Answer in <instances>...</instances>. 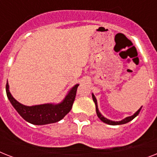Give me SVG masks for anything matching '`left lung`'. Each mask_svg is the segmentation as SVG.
<instances>
[{"label":"left lung","instance_id":"1","mask_svg":"<svg viewBox=\"0 0 157 157\" xmlns=\"http://www.w3.org/2000/svg\"><path fill=\"white\" fill-rule=\"evenodd\" d=\"M92 98H93V100L94 102V103H95V108H96V113H97V116H98V117L99 118V119L102 121L103 122H104V123H106V124H111V125H117V124H126V123H128V122L131 121L132 120L134 119L135 117L139 115V112H140V110H141L142 107L139 108L138 111H137L135 113H134V115H132V116H130V117H125L124 119L121 120V121H112V120H109L107 119V118H106V117H104L103 116V115L101 114V112H99V110H98V103H97V99H96L95 96H94V94L93 93H92Z\"/></svg>","mask_w":157,"mask_h":157}]
</instances>
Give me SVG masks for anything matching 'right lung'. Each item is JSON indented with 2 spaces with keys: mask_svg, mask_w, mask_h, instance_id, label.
<instances>
[{
  "mask_svg": "<svg viewBox=\"0 0 157 157\" xmlns=\"http://www.w3.org/2000/svg\"><path fill=\"white\" fill-rule=\"evenodd\" d=\"M78 86L79 84H76L71 87L65 98L59 103H44L33 106H26L16 100L10 91L8 81L6 90L8 99L12 106L26 121L33 124L42 125L61 121L71 111Z\"/></svg>",
  "mask_w": 157,
  "mask_h": 157,
  "instance_id": "add662e5",
  "label": "right lung"
}]
</instances>
